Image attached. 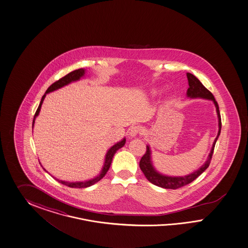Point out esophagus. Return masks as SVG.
<instances>
[{
  "label": "esophagus",
  "mask_w": 248,
  "mask_h": 248,
  "mask_svg": "<svg viewBox=\"0 0 248 248\" xmlns=\"http://www.w3.org/2000/svg\"><path fill=\"white\" fill-rule=\"evenodd\" d=\"M143 133V129L139 125H135V126H132L130 129L129 135L131 137H135L137 135H141Z\"/></svg>",
  "instance_id": "1"
}]
</instances>
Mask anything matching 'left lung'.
Returning <instances> with one entry per match:
<instances>
[{"label": "left lung", "mask_w": 248, "mask_h": 248, "mask_svg": "<svg viewBox=\"0 0 248 248\" xmlns=\"http://www.w3.org/2000/svg\"><path fill=\"white\" fill-rule=\"evenodd\" d=\"M186 76H187L188 85H189L187 93H186L187 97L203 98V99L212 100L214 102V104L216 105V108H217V113L218 127H219V130H218L217 136V138L214 141L210 154L208 155L207 160L205 161V163L198 170H196L194 173L187 174L186 176H168V175H165V174H162V173L157 172L155 170V168L154 167L153 163H152L150 146L146 145V152L143 155V157L141 158V161L139 163V166H140V168H141L143 174L145 175V177L147 178V180L151 182L152 184H154L155 186L165 188V189H173L174 190V189L185 186H186L188 184L192 183L201 173L204 172L207 169V167L210 165L211 159H212V155H213L214 149H215V145H216L218 137H219L220 133H221V127H222L221 115H220V112H219L217 102L216 101L213 93H211L210 91L207 90L203 86L202 83L195 77V75H192L190 73H187Z\"/></svg>", "instance_id": "8db88e82"}]
</instances>
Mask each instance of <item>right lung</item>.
<instances>
[{"label":"right lung","mask_w":248,"mask_h":248,"mask_svg":"<svg viewBox=\"0 0 248 248\" xmlns=\"http://www.w3.org/2000/svg\"><path fill=\"white\" fill-rule=\"evenodd\" d=\"M84 74H85V70L83 69V68L78 69V70H75V71L71 72L70 74H68V75H65V76H63L62 78H61L60 80H58V81H56L55 83H53L52 85H50V87L46 90L45 94L43 95L42 100H41V102H40V105L38 106L37 110H36V113L34 114L33 121H32V128H33V124H34L35 118L37 117L38 114L40 113L41 107H42L43 102H44V100H45L46 94H47V93H51V92H53V91L57 90V89H60L62 87H63V86L67 85V84H69L70 83H72V82H75V81L80 80V79H81V77H83ZM125 141H126V139H125V138H124L122 141L118 142L117 143H115V144L113 145L109 150L107 151L106 155H105V163H104L103 169H102L101 173H99L97 176H95L94 178H93V179H91V180L83 181V182H67V181H62L59 180V179H57V178H54L53 176V178H54L55 180L58 181V182L61 183V184H62V185H64V186H69V187H89L91 186H93V185L96 184L97 182H99V181L101 180V179L105 176V173H107V171H108V170H109V168H110V165L112 164V161H113V155H114V154L116 153V151L119 150L120 148H122V147L124 145ZM44 170L46 171L45 168H44ZM46 172H47V171H46Z\"/></svg>","instance_id":"1"}]
</instances>
